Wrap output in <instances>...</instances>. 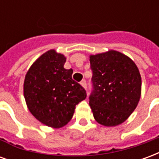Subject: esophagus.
Segmentation results:
<instances>
[{
    "label": "esophagus",
    "instance_id": "34e87169",
    "mask_svg": "<svg viewBox=\"0 0 159 159\" xmlns=\"http://www.w3.org/2000/svg\"><path fill=\"white\" fill-rule=\"evenodd\" d=\"M81 85L85 89H87V83H86V80L83 79L82 80V82H81Z\"/></svg>",
    "mask_w": 159,
    "mask_h": 159
}]
</instances>
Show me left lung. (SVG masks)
Segmentation results:
<instances>
[{
	"instance_id": "left-lung-1",
	"label": "left lung",
	"mask_w": 159,
	"mask_h": 159,
	"mask_svg": "<svg viewBox=\"0 0 159 159\" xmlns=\"http://www.w3.org/2000/svg\"><path fill=\"white\" fill-rule=\"evenodd\" d=\"M89 60L93 117L104 126H117L129 117L140 100V71L132 59L115 50L90 55Z\"/></svg>"
}]
</instances>
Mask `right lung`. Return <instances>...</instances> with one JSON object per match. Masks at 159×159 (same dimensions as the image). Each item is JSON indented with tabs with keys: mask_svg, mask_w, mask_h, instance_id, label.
<instances>
[{
	"mask_svg": "<svg viewBox=\"0 0 159 159\" xmlns=\"http://www.w3.org/2000/svg\"><path fill=\"white\" fill-rule=\"evenodd\" d=\"M66 58L51 49L36 59L27 71L24 96L36 119L47 126L61 128L70 122L77 104L87 93L72 79L73 70L64 68Z\"/></svg>",
	"mask_w": 159,
	"mask_h": 159,
	"instance_id": "1",
	"label": "right lung"
}]
</instances>
